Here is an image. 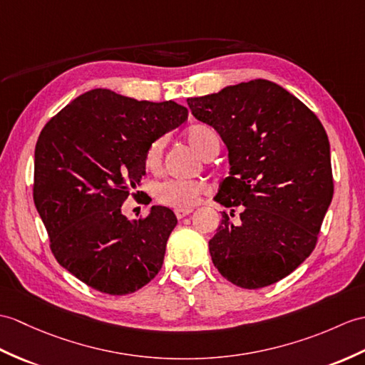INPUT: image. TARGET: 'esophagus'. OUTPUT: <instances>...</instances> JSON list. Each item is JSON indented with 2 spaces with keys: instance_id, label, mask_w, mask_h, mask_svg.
Wrapping results in <instances>:
<instances>
[{
  "instance_id": "1",
  "label": "esophagus",
  "mask_w": 365,
  "mask_h": 365,
  "mask_svg": "<svg viewBox=\"0 0 365 365\" xmlns=\"http://www.w3.org/2000/svg\"><path fill=\"white\" fill-rule=\"evenodd\" d=\"M190 213H192V208H186V210H175V216H177V219H183L185 216H188Z\"/></svg>"
}]
</instances>
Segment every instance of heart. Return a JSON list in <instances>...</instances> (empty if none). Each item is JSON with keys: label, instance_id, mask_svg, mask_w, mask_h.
<instances>
[{"label": "heart", "instance_id": "b5f03b06", "mask_svg": "<svg viewBox=\"0 0 365 365\" xmlns=\"http://www.w3.org/2000/svg\"><path fill=\"white\" fill-rule=\"evenodd\" d=\"M186 140L196 149L202 157L208 158L211 152L219 146V138L216 132L208 125H192L186 130ZM165 140L157 138L152 141L144 152V166L149 171H158L163 162ZM208 191V186L202 180H183V179H168L158 182L152 192L158 203L175 210H186L196 205L200 196Z\"/></svg>", "mask_w": 365, "mask_h": 365}]
</instances>
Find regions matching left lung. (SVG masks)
<instances>
[{"label": "left lung", "instance_id": "8db88e82", "mask_svg": "<svg viewBox=\"0 0 365 365\" xmlns=\"http://www.w3.org/2000/svg\"><path fill=\"white\" fill-rule=\"evenodd\" d=\"M199 121L228 148L230 175L215 200L224 211L210 240L213 264L228 282L258 289L294 272L314 250L334 183L324 125L300 99L255 79L188 98Z\"/></svg>", "mask_w": 365, "mask_h": 365}]
</instances>
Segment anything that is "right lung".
<instances>
[{
  "label": "right lung",
  "mask_w": 365,
  "mask_h": 365,
  "mask_svg": "<svg viewBox=\"0 0 365 365\" xmlns=\"http://www.w3.org/2000/svg\"><path fill=\"white\" fill-rule=\"evenodd\" d=\"M188 120L174 101L96 88L71 101L36 144L32 196L58 264L99 292L125 295L163 266L177 217L166 207L130 222L121 207L146 174L149 144Z\"/></svg>",
  "instance_id": "1"
}]
</instances>
